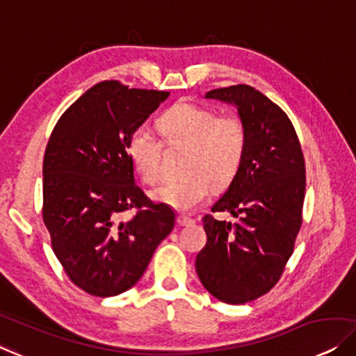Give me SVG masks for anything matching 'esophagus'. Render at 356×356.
Masks as SVG:
<instances>
[{"mask_svg":"<svg viewBox=\"0 0 356 356\" xmlns=\"http://www.w3.org/2000/svg\"><path fill=\"white\" fill-rule=\"evenodd\" d=\"M177 221H178V225H181V226H188V225H193L194 223V220L191 218V216H188V215H178Z\"/></svg>","mask_w":356,"mask_h":356,"instance_id":"obj_1","label":"esophagus"}]
</instances>
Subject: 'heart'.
I'll return each mask as SVG.
<instances>
[{"label": "heart", "instance_id": "1", "mask_svg": "<svg viewBox=\"0 0 356 356\" xmlns=\"http://www.w3.org/2000/svg\"><path fill=\"white\" fill-rule=\"evenodd\" d=\"M157 128L170 146L186 149V175L154 191L157 202L189 212L207 199L213 184L225 188L236 178L247 146V130L239 115H218L209 107L181 101L159 118ZM127 151L144 183L156 184L161 179L162 144L147 127L133 130Z\"/></svg>", "mask_w": 356, "mask_h": 356}]
</instances>
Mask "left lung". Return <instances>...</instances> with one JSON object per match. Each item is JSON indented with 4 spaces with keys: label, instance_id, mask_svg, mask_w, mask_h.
Listing matches in <instances>:
<instances>
[{
    "label": "left lung",
    "instance_id": "8db88e82",
    "mask_svg": "<svg viewBox=\"0 0 356 356\" xmlns=\"http://www.w3.org/2000/svg\"><path fill=\"white\" fill-rule=\"evenodd\" d=\"M205 97L238 107L247 146L238 175L212 207L238 221L204 216L207 244L195 271L213 297L239 305L270 292L291 259L302 226L305 161L289 117L260 91L234 85Z\"/></svg>",
    "mask_w": 356,
    "mask_h": 356
}]
</instances>
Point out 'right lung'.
I'll return each instance as SVG.
<instances>
[{"mask_svg": "<svg viewBox=\"0 0 356 356\" xmlns=\"http://www.w3.org/2000/svg\"><path fill=\"white\" fill-rule=\"evenodd\" d=\"M168 91L101 81L56 123L43 159V221L51 245L76 287L112 297L136 284L175 212L135 184L127 146L133 130ZM127 209L137 213L122 222Z\"/></svg>", "mask_w": 356, "mask_h": 356, "instance_id": "add662e5", "label": "right lung"}]
</instances>
